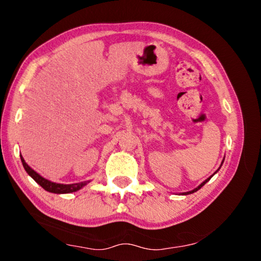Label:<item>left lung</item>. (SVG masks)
Here are the masks:
<instances>
[{"mask_svg":"<svg viewBox=\"0 0 261 261\" xmlns=\"http://www.w3.org/2000/svg\"><path fill=\"white\" fill-rule=\"evenodd\" d=\"M211 177H212V176H211ZM211 177L210 178H207L206 180H205V182H202L200 185H199V187H198V188H196V189H194V190H192V191H190V192H187V193H184V194H189V193H193V192H196V191H198V190H199L201 187H202V185H204L206 182H208V180L211 179Z\"/></svg>","mask_w":261,"mask_h":261,"instance_id":"left-lung-1","label":"left lung"}]
</instances>
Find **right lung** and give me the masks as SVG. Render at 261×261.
Returning <instances> with one entry per match:
<instances>
[{
  "label": "right lung",
  "mask_w": 261,
  "mask_h": 261,
  "mask_svg": "<svg viewBox=\"0 0 261 261\" xmlns=\"http://www.w3.org/2000/svg\"><path fill=\"white\" fill-rule=\"evenodd\" d=\"M20 160L23 166L25 168L26 173H28L31 177H32L35 182H37L40 187H42L43 189L46 190L48 192H53V193H71V192H76L78 191L79 189H82L84 185H86V182L84 183H74V184H59V183H53L50 180H48L46 178L41 177L40 175L30 168V166L28 163L25 162V160L23 159V156L20 155Z\"/></svg>",
  "instance_id": "1"
}]
</instances>
